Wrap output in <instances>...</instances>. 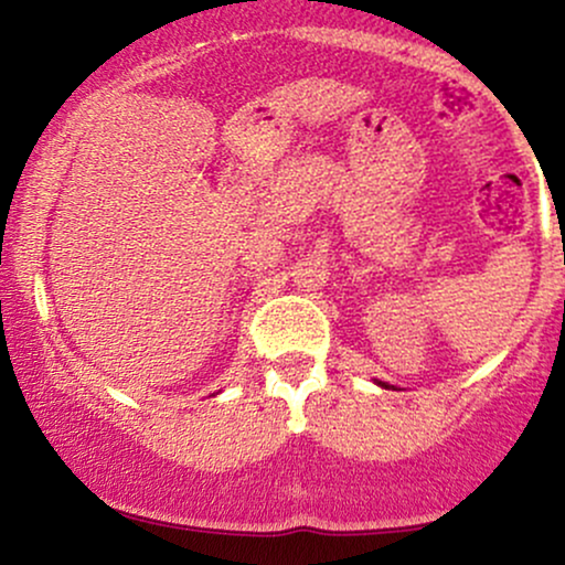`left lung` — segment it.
I'll use <instances>...</instances> for the list:
<instances>
[{"label":"left lung","mask_w":565,"mask_h":565,"mask_svg":"<svg viewBox=\"0 0 565 565\" xmlns=\"http://www.w3.org/2000/svg\"><path fill=\"white\" fill-rule=\"evenodd\" d=\"M382 387H387V385H382Z\"/></svg>","instance_id":"left-lung-1"}]
</instances>
